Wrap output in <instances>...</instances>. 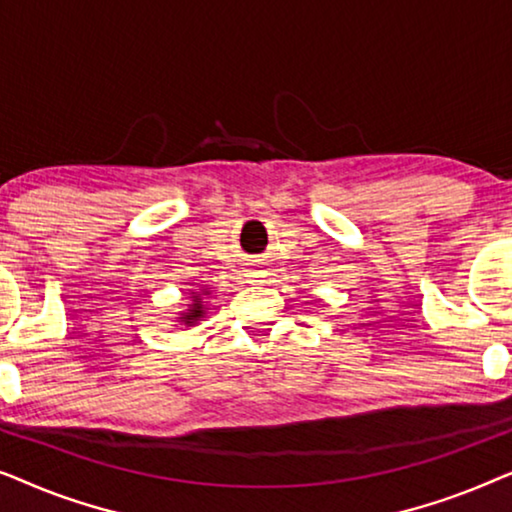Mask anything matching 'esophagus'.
I'll list each match as a JSON object with an SVG mask.
<instances>
[{"label": "esophagus", "mask_w": 512, "mask_h": 512, "mask_svg": "<svg viewBox=\"0 0 512 512\" xmlns=\"http://www.w3.org/2000/svg\"><path fill=\"white\" fill-rule=\"evenodd\" d=\"M256 282H261V279H256Z\"/></svg>", "instance_id": "esophagus-1"}]
</instances>
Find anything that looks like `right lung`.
<instances>
[{"mask_svg": "<svg viewBox=\"0 0 512 512\" xmlns=\"http://www.w3.org/2000/svg\"><path fill=\"white\" fill-rule=\"evenodd\" d=\"M191 293V303H188V307L186 310H181L179 314H177V321L179 324H184V326H198L200 321H205V314H207V300H209V291L207 286H200L198 291H188Z\"/></svg>", "mask_w": 512, "mask_h": 512, "instance_id": "1", "label": "right lung"}]
</instances>
